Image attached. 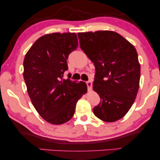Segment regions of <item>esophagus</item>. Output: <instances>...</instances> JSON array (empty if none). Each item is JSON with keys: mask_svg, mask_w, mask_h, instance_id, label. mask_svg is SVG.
Wrapping results in <instances>:
<instances>
[{"mask_svg": "<svg viewBox=\"0 0 160 160\" xmlns=\"http://www.w3.org/2000/svg\"><path fill=\"white\" fill-rule=\"evenodd\" d=\"M87 88H88L89 90H90L92 89V83L91 81H88V82H87Z\"/></svg>", "mask_w": 160, "mask_h": 160, "instance_id": "1", "label": "esophagus"}]
</instances>
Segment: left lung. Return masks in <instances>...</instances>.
I'll return each instance as SVG.
<instances>
[{"label": "left lung", "instance_id": "1", "mask_svg": "<svg viewBox=\"0 0 160 160\" xmlns=\"http://www.w3.org/2000/svg\"><path fill=\"white\" fill-rule=\"evenodd\" d=\"M80 47L95 67L93 89L100 103L93 113L113 122L124 117L136 98L141 66L134 46L110 30L78 32Z\"/></svg>", "mask_w": 160, "mask_h": 160}]
</instances>
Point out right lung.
I'll return each mask as SVG.
<instances>
[{
  "label": "right lung",
  "instance_id": "add662e5",
  "mask_svg": "<svg viewBox=\"0 0 160 160\" xmlns=\"http://www.w3.org/2000/svg\"><path fill=\"white\" fill-rule=\"evenodd\" d=\"M78 47L74 32H54L39 38L24 59L23 76L28 92L39 115L52 124L68 122L76 102L87 91L84 82L64 79L67 59Z\"/></svg>",
  "mask_w": 160,
  "mask_h": 160
}]
</instances>
